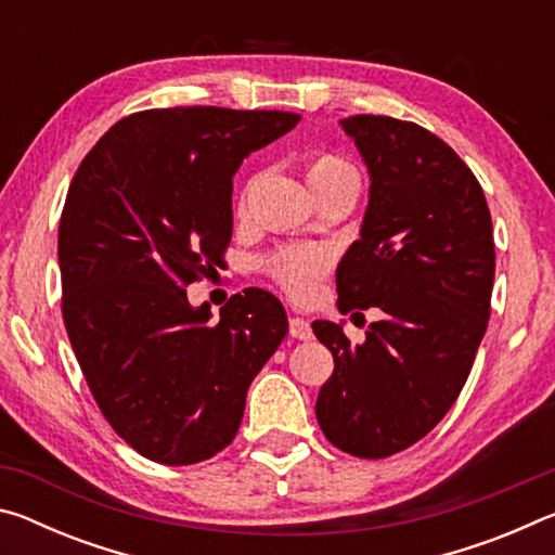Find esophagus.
<instances>
[{
    "instance_id": "esophagus-1",
    "label": "esophagus",
    "mask_w": 555,
    "mask_h": 555,
    "mask_svg": "<svg viewBox=\"0 0 555 555\" xmlns=\"http://www.w3.org/2000/svg\"><path fill=\"white\" fill-rule=\"evenodd\" d=\"M288 333H291V337H296V340H311V337H313L311 323H308L306 318H300V315L288 318Z\"/></svg>"
}]
</instances>
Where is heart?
Listing matches in <instances>:
<instances>
[{
  "label": "heart",
  "mask_w": 555,
  "mask_h": 555,
  "mask_svg": "<svg viewBox=\"0 0 555 555\" xmlns=\"http://www.w3.org/2000/svg\"><path fill=\"white\" fill-rule=\"evenodd\" d=\"M306 181L315 195H323L325 191H331V188L360 181V176H357V168L352 164H347L340 156L315 154L308 158L306 164ZM242 210L244 203H240V212ZM327 267H331L327 255L313 249H286L269 261L271 274H274L279 284L296 298L311 296L318 279L325 274Z\"/></svg>",
  "instance_id": "obj_1"
}]
</instances>
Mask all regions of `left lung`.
Masks as SVG:
<instances>
[{"label":"left lung","mask_w":555,"mask_h":555,"mask_svg":"<svg viewBox=\"0 0 555 555\" xmlns=\"http://www.w3.org/2000/svg\"><path fill=\"white\" fill-rule=\"evenodd\" d=\"M370 171L360 240L337 264L340 313L379 308L364 343L313 321L335 370L315 418L335 448L389 457L438 426L490 321L492 218L482 185L443 139L393 117L340 119Z\"/></svg>","instance_id":"left-lung-1"}]
</instances>
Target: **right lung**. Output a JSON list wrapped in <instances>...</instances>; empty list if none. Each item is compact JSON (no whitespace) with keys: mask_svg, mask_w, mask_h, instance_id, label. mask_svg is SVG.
I'll use <instances>...</instances> for the list:
<instances>
[{"mask_svg":"<svg viewBox=\"0 0 555 555\" xmlns=\"http://www.w3.org/2000/svg\"><path fill=\"white\" fill-rule=\"evenodd\" d=\"M294 112L171 107L119 119L90 149L59 228L63 321L109 426L154 463L232 443L247 389L288 333L276 296L247 288L210 321L185 288L220 267L232 176L298 125Z\"/></svg>","mask_w":555,"mask_h":555,"instance_id":"add662e5","label":"right lung"}]
</instances>
